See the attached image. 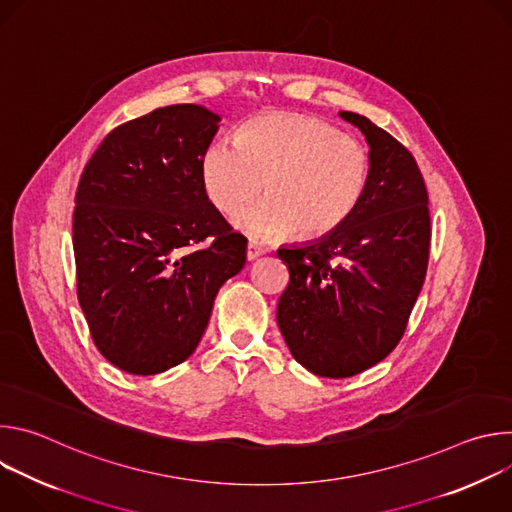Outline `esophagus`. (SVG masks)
<instances>
[{"label": "esophagus", "mask_w": 512, "mask_h": 512, "mask_svg": "<svg viewBox=\"0 0 512 512\" xmlns=\"http://www.w3.org/2000/svg\"><path fill=\"white\" fill-rule=\"evenodd\" d=\"M263 253H265V249L259 247V245H255V243H249V245H247V259H249V261L261 257Z\"/></svg>", "instance_id": "obj_1"}]
</instances>
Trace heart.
I'll list each match as a JSON object with an SVG mask.
<instances>
[{
    "label": "heart",
    "mask_w": 512,
    "mask_h": 512,
    "mask_svg": "<svg viewBox=\"0 0 512 512\" xmlns=\"http://www.w3.org/2000/svg\"><path fill=\"white\" fill-rule=\"evenodd\" d=\"M202 188L225 216L253 200L235 225L271 241L296 233L318 239L340 229L367 192L371 156L334 125L302 113H267L247 121L235 141L210 143L200 164Z\"/></svg>",
    "instance_id": "1"
}]
</instances>
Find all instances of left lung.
Listing matches in <instances>:
<instances>
[{"label":"left lung","instance_id":"1","mask_svg":"<svg viewBox=\"0 0 512 512\" xmlns=\"http://www.w3.org/2000/svg\"><path fill=\"white\" fill-rule=\"evenodd\" d=\"M371 145V180L348 221L316 243L279 249L289 283L277 304L287 348L320 377H354L403 338L429 259L427 188L391 133L340 113Z\"/></svg>","mask_w":512,"mask_h":512}]
</instances>
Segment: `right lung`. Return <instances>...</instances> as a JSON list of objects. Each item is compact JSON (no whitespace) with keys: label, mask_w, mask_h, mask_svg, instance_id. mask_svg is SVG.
Returning <instances> with one entry per match:
<instances>
[{"label":"right lung","mask_w":512,"mask_h":512,"mask_svg":"<svg viewBox=\"0 0 512 512\" xmlns=\"http://www.w3.org/2000/svg\"><path fill=\"white\" fill-rule=\"evenodd\" d=\"M221 117L170 105L117 125L87 162L72 212L77 296L99 352L158 375L198 346L247 239L204 194L200 164Z\"/></svg>","instance_id":"add662e5"}]
</instances>
